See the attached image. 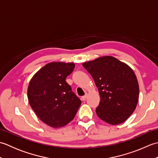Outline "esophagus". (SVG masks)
Wrapping results in <instances>:
<instances>
[{"label": "esophagus", "instance_id": "esophagus-1", "mask_svg": "<svg viewBox=\"0 0 158 158\" xmlns=\"http://www.w3.org/2000/svg\"><path fill=\"white\" fill-rule=\"evenodd\" d=\"M87 97H88V94H85V96H82V97H81V98H82V100H83V101H85V100H86Z\"/></svg>", "mask_w": 158, "mask_h": 158}]
</instances>
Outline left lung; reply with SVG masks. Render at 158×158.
<instances>
[{
	"label": "left lung",
	"mask_w": 158,
	"mask_h": 158,
	"mask_svg": "<svg viewBox=\"0 0 158 158\" xmlns=\"http://www.w3.org/2000/svg\"><path fill=\"white\" fill-rule=\"evenodd\" d=\"M98 89L100 102L96 109L99 118L117 125L128 118L136 109L139 86L132 69L112 56L85 62Z\"/></svg>",
	"instance_id": "1"
}]
</instances>
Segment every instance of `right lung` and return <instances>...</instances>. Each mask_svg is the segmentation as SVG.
<instances>
[{"mask_svg": "<svg viewBox=\"0 0 158 158\" xmlns=\"http://www.w3.org/2000/svg\"><path fill=\"white\" fill-rule=\"evenodd\" d=\"M74 69L73 63H49L29 83L27 93L30 105L47 125L64 126L73 119L81 105V100L66 81Z\"/></svg>", "mask_w": 158, "mask_h": 158, "instance_id": "add662e5", "label": "right lung"}]
</instances>
